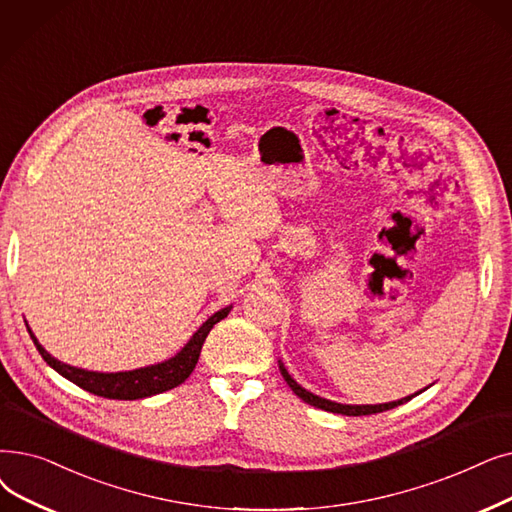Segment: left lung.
Returning <instances> with one entry per match:
<instances>
[{"instance_id": "8db88e82", "label": "left lung", "mask_w": 512, "mask_h": 512, "mask_svg": "<svg viewBox=\"0 0 512 512\" xmlns=\"http://www.w3.org/2000/svg\"><path fill=\"white\" fill-rule=\"evenodd\" d=\"M278 368H280V372H282V376H284V381H286V385L291 387L293 391H295V395L297 397H301L305 404H309V406H314V408H320V410H326V412H332V414H345V416H366V414H376V412H385V410H391V408H397V406H402V404H406V402H410V399L414 397V395H418V393H422L425 389H420L418 393H414V395H408V397H402V399H397V402H387V404H362V406H353V404H339V402H332V399H326V397H320V395H316V393H311V391H307V389H303L291 374H288V370L284 368V364L278 360Z\"/></svg>"}]
</instances>
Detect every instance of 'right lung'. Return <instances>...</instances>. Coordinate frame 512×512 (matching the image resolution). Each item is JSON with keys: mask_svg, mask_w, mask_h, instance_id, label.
Listing matches in <instances>:
<instances>
[{"mask_svg": "<svg viewBox=\"0 0 512 512\" xmlns=\"http://www.w3.org/2000/svg\"><path fill=\"white\" fill-rule=\"evenodd\" d=\"M230 309H232V305L221 307L219 311H215V314L211 318H207L203 322V326L198 328L188 339V343L173 355V358L159 362V364L144 366V368L125 370V372H94V370H85V368L64 364V362L56 360L52 353L43 349V345L37 341L29 324H27V330H29V335H31L37 351L41 353V358L46 360L48 366H52L58 374H62L66 381H71L85 391H90L100 397H108V399H142V397L169 391L177 385H182L188 379L198 362V355H201L203 343L211 332V328L219 320H224L230 314Z\"/></svg>", "mask_w": 512, "mask_h": 512, "instance_id": "right-lung-1", "label": "right lung"}]
</instances>
